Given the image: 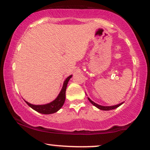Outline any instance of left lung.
Instances as JSON below:
<instances>
[{
  "mask_svg": "<svg viewBox=\"0 0 150 150\" xmlns=\"http://www.w3.org/2000/svg\"><path fill=\"white\" fill-rule=\"evenodd\" d=\"M88 100H89V102L91 103V104L95 106V107H96L97 108H98V109L101 110H114V109H116L118 107H120V105H122V104L124 103V102H122L120 103L117 104V105H111V106H103V105H98L97 103H96L95 102H93V100H91V99H90L89 97H88Z\"/></svg>",
  "mask_w": 150,
  "mask_h": 150,
  "instance_id": "obj_1",
  "label": "left lung"
}]
</instances>
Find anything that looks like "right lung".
<instances>
[{
  "instance_id": "right-lung-1",
  "label": "right lung",
  "mask_w": 150,
  "mask_h": 150,
  "mask_svg": "<svg viewBox=\"0 0 150 150\" xmlns=\"http://www.w3.org/2000/svg\"><path fill=\"white\" fill-rule=\"evenodd\" d=\"M73 75H70L68 76L67 78L65 80L63 84L62 89H61L60 93L57 96V97L54 100H52V102L49 103L44 104V105H33L30 103L27 102L25 100L29 107H30L34 110H35L38 112L41 113V114L44 115H50L53 114V113L57 112L61 109V107L64 105L65 100H66V87H67V84L68 83V81L71 78Z\"/></svg>"
}]
</instances>
